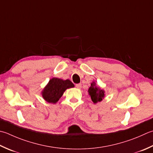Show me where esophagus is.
Instances as JSON below:
<instances>
[{"label":"esophagus","instance_id":"esophagus-1","mask_svg":"<svg viewBox=\"0 0 153 153\" xmlns=\"http://www.w3.org/2000/svg\"><path fill=\"white\" fill-rule=\"evenodd\" d=\"M76 87L77 88L80 89L82 88V83H77V84H76Z\"/></svg>","mask_w":153,"mask_h":153}]
</instances>
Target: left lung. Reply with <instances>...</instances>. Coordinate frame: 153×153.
I'll use <instances>...</instances> for the list:
<instances>
[{
	"mask_svg": "<svg viewBox=\"0 0 153 153\" xmlns=\"http://www.w3.org/2000/svg\"><path fill=\"white\" fill-rule=\"evenodd\" d=\"M88 92L92 101L94 103L102 101V99L104 97L105 95V91L103 89H101L99 87H97L95 82H93L91 83V87L89 88Z\"/></svg>",
	"mask_w": 153,
	"mask_h": 153,
	"instance_id": "left-lung-1",
	"label": "left lung"
}]
</instances>
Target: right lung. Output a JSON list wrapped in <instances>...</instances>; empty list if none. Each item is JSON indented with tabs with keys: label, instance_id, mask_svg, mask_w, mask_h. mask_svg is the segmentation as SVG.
Instances as JSON below:
<instances>
[{
	"label": "right lung",
	"instance_id": "1",
	"mask_svg": "<svg viewBox=\"0 0 153 153\" xmlns=\"http://www.w3.org/2000/svg\"><path fill=\"white\" fill-rule=\"evenodd\" d=\"M74 87V83L70 80H63L53 77L49 81V83L44 89L42 97L47 102L56 103L67 89Z\"/></svg>",
	"mask_w": 153,
	"mask_h": 153
}]
</instances>
